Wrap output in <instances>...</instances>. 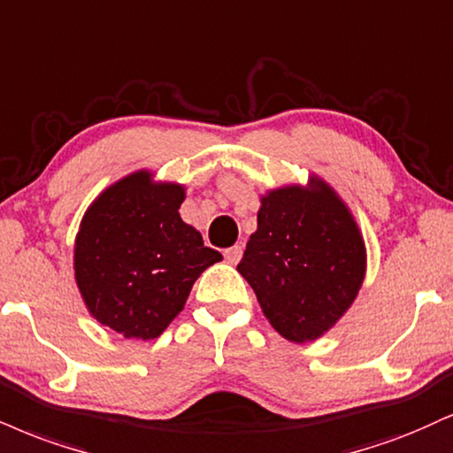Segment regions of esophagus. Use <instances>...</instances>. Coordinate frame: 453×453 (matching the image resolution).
<instances>
[{
  "label": "esophagus",
  "mask_w": 453,
  "mask_h": 453,
  "mask_svg": "<svg viewBox=\"0 0 453 453\" xmlns=\"http://www.w3.org/2000/svg\"><path fill=\"white\" fill-rule=\"evenodd\" d=\"M226 261L227 264H232V265H236L238 261H241V257H242V247L241 244H234V247H230V249H226Z\"/></svg>",
  "instance_id": "obj_1"
}]
</instances>
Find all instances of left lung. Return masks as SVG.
Segmentation results:
<instances>
[{
	"instance_id": "obj_1",
	"label": "left lung",
	"mask_w": 453,
	"mask_h": 453,
	"mask_svg": "<svg viewBox=\"0 0 453 453\" xmlns=\"http://www.w3.org/2000/svg\"><path fill=\"white\" fill-rule=\"evenodd\" d=\"M365 242L352 212L325 181L261 198L238 272L265 319L296 344L314 342L352 306L365 279Z\"/></svg>"
}]
</instances>
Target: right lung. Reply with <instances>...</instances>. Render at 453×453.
Instances as JSON below:
<instances>
[{
	"label": "right lung",
	"mask_w": 453,
	"mask_h": 453,
	"mask_svg": "<svg viewBox=\"0 0 453 453\" xmlns=\"http://www.w3.org/2000/svg\"><path fill=\"white\" fill-rule=\"evenodd\" d=\"M183 185L139 171L109 185L75 236V282L88 312L128 340H154L173 323L219 250L179 215Z\"/></svg>",
	"instance_id": "obj_1"
}]
</instances>
